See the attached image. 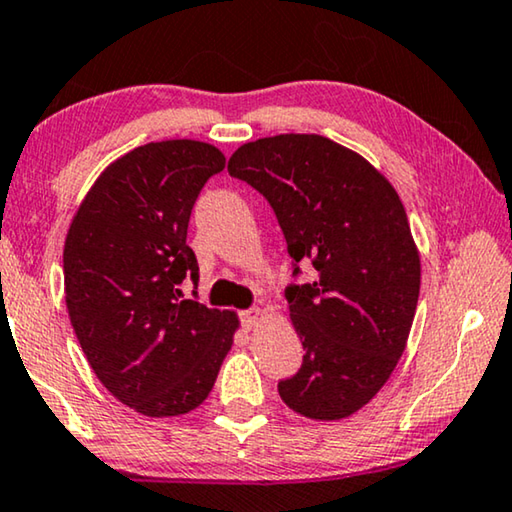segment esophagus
<instances>
[{"mask_svg":"<svg viewBox=\"0 0 512 512\" xmlns=\"http://www.w3.org/2000/svg\"><path fill=\"white\" fill-rule=\"evenodd\" d=\"M262 317H264V310H262V308H250V310H246V312H243V315H241L243 326H246L248 331L257 329L259 322H262Z\"/></svg>","mask_w":512,"mask_h":512,"instance_id":"esophagus-1","label":"esophagus"}]
</instances>
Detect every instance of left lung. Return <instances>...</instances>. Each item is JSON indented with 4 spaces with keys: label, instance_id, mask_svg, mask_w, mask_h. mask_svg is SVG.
I'll return each instance as SVG.
<instances>
[{
    "label": "left lung",
    "instance_id": "left-lung-1",
    "mask_svg": "<svg viewBox=\"0 0 512 512\" xmlns=\"http://www.w3.org/2000/svg\"><path fill=\"white\" fill-rule=\"evenodd\" d=\"M227 172L269 200L289 257L317 271L315 282L287 289L305 354L278 384L282 402L312 421L356 414L398 365L421 292L400 195L361 154L315 133L241 144Z\"/></svg>",
    "mask_w": 512,
    "mask_h": 512
}]
</instances>
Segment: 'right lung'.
<instances>
[{
  "instance_id": "obj_1",
  "label": "right lung",
  "mask_w": 512,
  "mask_h": 512,
  "mask_svg": "<svg viewBox=\"0 0 512 512\" xmlns=\"http://www.w3.org/2000/svg\"><path fill=\"white\" fill-rule=\"evenodd\" d=\"M225 154L200 140L142 144L98 174L68 227L64 294L73 331L108 391L149 418L200 407L239 315L181 299L200 278L188 220Z\"/></svg>"
}]
</instances>
